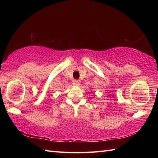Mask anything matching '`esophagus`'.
<instances>
[{"instance_id": "esophagus-1", "label": "esophagus", "mask_w": 158, "mask_h": 158, "mask_svg": "<svg viewBox=\"0 0 158 158\" xmlns=\"http://www.w3.org/2000/svg\"><path fill=\"white\" fill-rule=\"evenodd\" d=\"M73 84L75 85H80V81L79 80H74Z\"/></svg>"}]
</instances>
